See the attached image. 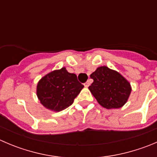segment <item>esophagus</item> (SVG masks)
<instances>
[{
  "instance_id": "esophagus-1",
  "label": "esophagus",
  "mask_w": 157,
  "mask_h": 157,
  "mask_svg": "<svg viewBox=\"0 0 157 157\" xmlns=\"http://www.w3.org/2000/svg\"><path fill=\"white\" fill-rule=\"evenodd\" d=\"M89 85H90V83H89V82H86V83H84V86H85V87H89Z\"/></svg>"
}]
</instances>
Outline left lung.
Masks as SVG:
<instances>
[{"label":"left lung","instance_id":"8db88e82","mask_svg":"<svg viewBox=\"0 0 157 157\" xmlns=\"http://www.w3.org/2000/svg\"><path fill=\"white\" fill-rule=\"evenodd\" d=\"M93 82L89 87L97 102L107 109L122 107L129 99L132 87L117 71L100 66L91 74Z\"/></svg>","mask_w":157,"mask_h":157}]
</instances>
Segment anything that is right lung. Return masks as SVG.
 <instances>
[{"label": "right lung", "mask_w": 157, "mask_h": 157, "mask_svg": "<svg viewBox=\"0 0 157 157\" xmlns=\"http://www.w3.org/2000/svg\"><path fill=\"white\" fill-rule=\"evenodd\" d=\"M83 87L76 75L63 67L43 76L37 85L36 94L43 106L51 111L60 112L73 103Z\"/></svg>", "instance_id": "add662e5"}]
</instances>
